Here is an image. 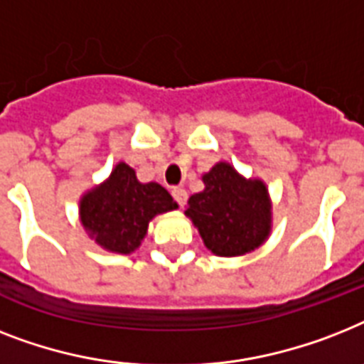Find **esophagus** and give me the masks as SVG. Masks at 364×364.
Returning <instances> with one entry per match:
<instances>
[{"instance_id":"34e87169","label":"esophagus","mask_w":364,"mask_h":364,"mask_svg":"<svg viewBox=\"0 0 364 364\" xmlns=\"http://www.w3.org/2000/svg\"><path fill=\"white\" fill-rule=\"evenodd\" d=\"M172 196H173V200H176L177 203H179V205H185V203H187V198H188V194H187V191H185V188H181V187H176L172 191Z\"/></svg>"}]
</instances>
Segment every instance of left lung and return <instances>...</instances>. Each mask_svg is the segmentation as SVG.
Segmentation results:
<instances>
[{"mask_svg":"<svg viewBox=\"0 0 364 364\" xmlns=\"http://www.w3.org/2000/svg\"><path fill=\"white\" fill-rule=\"evenodd\" d=\"M203 188L185 211L217 256H243L271 233V200L262 179H245L228 162H217L202 177Z\"/></svg>","mask_w":364,"mask_h":364,"instance_id":"obj_1","label":"left lung"}]
</instances>
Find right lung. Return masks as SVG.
<instances>
[{"instance_id":"add662e5","label":"right lung","mask_w":364,"mask_h":364,"mask_svg":"<svg viewBox=\"0 0 364 364\" xmlns=\"http://www.w3.org/2000/svg\"><path fill=\"white\" fill-rule=\"evenodd\" d=\"M177 209L159 183H140L129 164L119 162L110 177L80 200V220L102 249L131 254L146 237L147 226L161 213Z\"/></svg>"}]
</instances>
